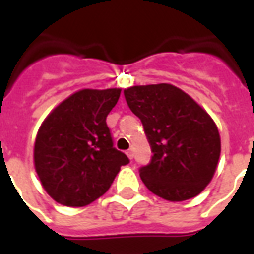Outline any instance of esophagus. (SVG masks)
Returning a JSON list of instances; mask_svg holds the SVG:
<instances>
[{"instance_id": "obj_1", "label": "esophagus", "mask_w": 254, "mask_h": 254, "mask_svg": "<svg viewBox=\"0 0 254 254\" xmlns=\"http://www.w3.org/2000/svg\"><path fill=\"white\" fill-rule=\"evenodd\" d=\"M127 158H129V159H133V156H134V154H133V149L132 148L127 149Z\"/></svg>"}]
</instances>
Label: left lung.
Instances as JSON below:
<instances>
[{"label": "left lung", "mask_w": 254, "mask_h": 254, "mask_svg": "<svg viewBox=\"0 0 254 254\" xmlns=\"http://www.w3.org/2000/svg\"><path fill=\"white\" fill-rule=\"evenodd\" d=\"M124 95L152 151L151 162L138 170L144 185L169 201L200 194L220 156V136L209 114L171 84L134 85Z\"/></svg>", "instance_id": "obj_1"}]
</instances>
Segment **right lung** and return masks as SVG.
<instances>
[{
    "label": "right lung",
    "instance_id": "add662e5",
    "mask_svg": "<svg viewBox=\"0 0 254 254\" xmlns=\"http://www.w3.org/2000/svg\"><path fill=\"white\" fill-rule=\"evenodd\" d=\"M121 88L80 89L42 122L34 165L42 187L66 207H84L109 190L127 156L113 147L106 117Z\"/></svg>",
    "mask_w": 254,
    "mask_h": 254
}]
</instances>
